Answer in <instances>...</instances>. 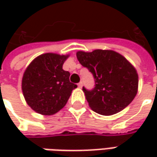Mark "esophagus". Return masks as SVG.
<instances>
[{
	"label": "esophagus",
	"instance_id": "34e87169",
	"mask_svg": "<svg viewBox=\"0 0 157 157\" xmlns=\"http://www.w3.org/2000/svg\"><path fill=\"white\" fill-rule=\"evenodd\" d=\"M78 88L82 87V82H80V83H78Z\"/></svg>",
	"mask_w": 157,
	"mask_h": 157
}]
</instances>
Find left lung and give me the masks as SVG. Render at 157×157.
Returning a JSON list of instances; mask_svg holds the SVG:
<instances>
[{
	"label": "left lung",
	"mask_w": 157,
	"mask_h": 157,
	"mask_svg": "<svg viewBox=\"0 0 157 157\" xmlns=\"http://www.w3.org/2000/svg\"><path fill=\"white\" fill-rule=\"evenodd\" d=\"M77 58L94 75L95 87H83L89 106L102 115L123 110L135 99L138 91L136 68L120 53L111 50L79 51Z\"/></svg>",
	"instance_id": "8db88e82"
}]
</instances>
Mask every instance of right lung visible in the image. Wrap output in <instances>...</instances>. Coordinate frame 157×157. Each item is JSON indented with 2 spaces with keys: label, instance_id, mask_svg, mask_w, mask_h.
<instances>
[{
  "label": "right lung",
  "instance_id": "right-lung-1",
  "mask_svg": "<svg viewBox=\"0 0 157 157\" xmlns=\"http://www.w3.org/2000/svg\"><path fill=\"white\" fill-rule=\"evenodd\" d=\"M70 55L44 53L28 65L21 79L27 104L43 115H52L66 105L77 85L70 82L63 64Z\"/></svg>",
  "mask_w": 157,
  "mask_h": 157
}]
</instances>
